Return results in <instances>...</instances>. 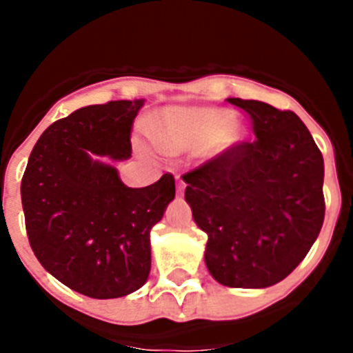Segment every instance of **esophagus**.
<instances>
[{
    "instance_id": "obj_1",
    "label": "esophagus",
    "mask_w": 353,
    "mask_h": 353,
    "mask_svg": "<svg viewBox=\"0 0 353 353\" xmlns=\"http://www.w3.org/2000/svg\"><path fill=\"white\" fill-rule=\"evenodd\" d=\"M183 191H185V182H183V180H176V192L182 196Z\"/></svg>"
}]
</instances>
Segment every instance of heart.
I'll return each instance as SVG.
<instances>
[{
	"label": "heart",
	"mask_w": 353,
	"mask_h": 353,
	"mask_svg": "<svg viewBox=\"0 0 353 353\" xmlns=\"http://www.w3.org/2000/svg\"><path fill=\"white\" fill-rule=\"evenodd\" d=\"M150 136L166 154H183L205 146V157L217 159L244 141L245 129L228 109L174 105L159 113Z\"/></svg>",
	"instance_id": "b5f03b06"
}]
</instances>
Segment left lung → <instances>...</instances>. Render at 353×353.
Returning a JSON list of instances; mask_svg holds the SVG:
<instances>
[{
  "label": "left lung",
  "instance_id": "left-lung-1",
  "mask_svg": "<svg viewBox=\"0 0 353 353\" xmlns=\"http://www.w3.org/2000/svg\"><path fill=\"white\" fill-rule=\"evenodd\" d=\"M252 118L244 143L182 176L194 223L208 236L205 265L230 288H267L301 263L322 230L323 157L292 111L228 99Z\"/></svg>",
  "mask_w": 353,
  "mask_h": 353
}]
</instances>
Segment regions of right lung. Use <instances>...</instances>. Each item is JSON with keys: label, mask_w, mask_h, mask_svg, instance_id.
I'll use <instances>...</instances> for the list:
<instances>
[{"label": "right lung", "mask_w": 353, "mask_h": 353, "mask_svg": "<svg viewBox=\"0 0 353 353\" xmlns=\"http://www.w3.org/2000/svg\"><path fill=\"white\" fill-rule=\"evenodd\" d=\"M143 104L145 99L86 105L54 121L31 150L21 182L37 260L86 297H125L145 285L150 230L174 198L173 174L127 187L108 161L130 159V129Z\"/></svg>", "instance_id": "add662e5"}]
</instances>
